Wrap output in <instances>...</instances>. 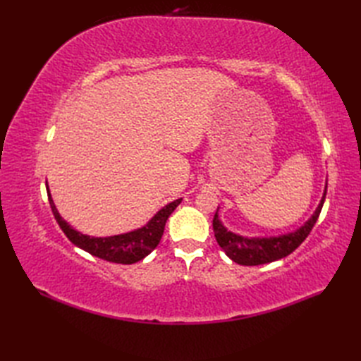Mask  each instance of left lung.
Segmentation results:
<instances>
[{"label": "left lung", "instance_id": "obj_1", "mask_svg": "<svg viewBox=\"0 0 361 361\" xmlns=\"http://www.w3.org/2000/svg\"><path fill=\"white\" fill-rule=\"evenodd\" d=\"M325 194H326V185L322 194V199L309 220L295 232H290L286 235H279V236L248 238V236L233 233L231 231H227V228L223 226L216 209L212 220L216 243L233 262L245 267L264 265V264H269V262L279 260L281 257H286L295 248H298L304 239L307 238L309 233L312 232V228L314 223L318 221V216L324 206Z\"/></svg>", "mask_w": 361, "mask_h": 361}]
</instances>
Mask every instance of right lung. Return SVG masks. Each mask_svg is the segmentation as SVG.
<instances>
[{
	"label": "right lung",
	"instance_id": "add662e5",
	"mask_svg": "<svg viewBox=\"0 0 361 361\" xmlns=\"http://www.w3.org/2000/svg\"><path fill=\"white\" fill-rule=\"evenodd\" d=\"M47 192H48L52 214L56 216L61 231L69 238V241L72 244L82 248L92 256L104 259L106 262H114V264H122V265H130V264H135L138 260H143L147 255H150L152 251L157 248V245L161 241L164 227H166L169 216L182 202V199H178L166 204L161 211H158L154 216L150 218L147 224H145L140 228H135L133 232L105 236V238H94V236H89L75 231L68 221H64L61 215L59 214L56 204H54L49 187H47Z\"/></svg>",
	"mask_w": 361,
	"mask_h": 361
}]
</instances>
